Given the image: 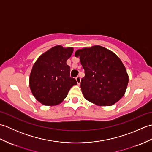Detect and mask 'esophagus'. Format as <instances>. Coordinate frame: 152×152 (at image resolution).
Listing matches in <instances>:
<instances>
[{
    "instance_id": "1",
    "label": "esophagus",
    "mask_w": 152,
    "mask_h": 152,
    "mask_svg": "<svg viewBox=\"0 0 152 152\" xmlns=\"http://www.w3.org/2000/svg\"><path fill=\"white\" fill-rule=\"evenodd\" d=\"M76 80L77 83H78V84H80V82H81V78H80V76H77L76 78Z\"/></svg>"
}]
</instances>
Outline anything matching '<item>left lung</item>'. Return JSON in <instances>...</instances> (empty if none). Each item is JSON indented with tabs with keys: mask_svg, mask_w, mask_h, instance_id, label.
<instances>
[{
	"mask_svg": "<svg viewBox=\"0 0 152 152\" xmlns=\"http://www.w3.org/2000/svg\"><path fill=\"white\" fill-rule=\"evenodd\" d=\"M74 56L80 57L85 70L80 87L86 100L96 106H109L123 97L129 76L124 64L114 52L96 45L78 50Z\"/></svg>",
	"mask_w": 152,
	"mask_h": 152,
	"instance_id": "left-lung-1",
	"label": "left lung"
}]
</instances>
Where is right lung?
Here are the masks:
<instances>
[{"mask_svg": "<svg viewBox=\"0 0 152 152\" xmlns=\"http://www.w3.org/2000/svg\"><path fill=\"white\" fill-rule=\"evenodd\" d=\"M74 48L58 46L51 48L38 58L32 68L29 87L38 102L46 106H56L66 97L70 89L77 84L70 76L66 61Z\"/></svg>", "mask_w": 152, "mask_h": 152, "instance_id": "obj_1", "label": "right lung"}]
</instances>
